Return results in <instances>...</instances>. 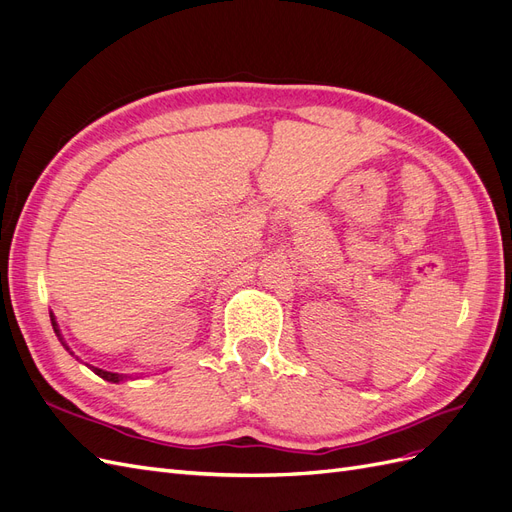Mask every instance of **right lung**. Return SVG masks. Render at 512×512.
<instances>
[{
  "label": "right lung",
  "mask_w": 512,
  "mask_h": 512,
  "mask_svg": "<svg viewBox=\"0 0 512 512\" xmlns=\"http://www.w3.org/2000/svg\"><path fill=\"white\" fill-rule=\"evenodd\" d=\"M51 324H53V331H55V335L59 337V342H61V346H64L72 356H74V352L70 350V346L64 342V337H61V331H59V324H57V320H55V314L51 312ZM76 361H79V356H76ZM91 371H94L96 376H100L102 380H106V382H115V384H119V382H123L126 380L128 376H123V374H115V371H104V369H100V367H94V365H87Z\"/></svg>",
  "instance_id": "right-lung-1"
}]
</instances>
